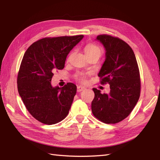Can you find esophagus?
<instances>
[{"label": "esophagus", "mask_w": 160, "mask_h": 160, "mask_svg": "<svg viewBox=\"0 0 160 160\" xmlns=\"http://www.w3.org/2000/svg\"><path fill=\"white\" fill-rule=\"evenodd\" d=\"M84 89H85V87H82V86H78L77 87V91H78V92H80V91H82Z\"/></svg>", "instance_id": "1"}]
</instances>
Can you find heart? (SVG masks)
I'll list each match as a JSON object with an SVG mask.
<instances>
[{
	"mask_svg": "<svg viewBox=\"0 0 160 160\" xmlns=\"http://www.w3.org/2000/svg\"><path fill=\"white\" fill-rule=\"evenodd\" d=\"M84 52H85L87 56H90L93 55V54H98V55L101 56L102 52V50L100 48V47L98 45H95V44L89 43L87 44V45L84 47ZM87 74L84 73H78L75 76V78L79 82L82 83H85L87 82Z\"/></svg>",
	"mask_w": 160,
	"mask_h": 160,
	"instance_id": "obj_1",
	"label": "heart"
}]
</instances>
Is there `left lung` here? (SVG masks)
<instances>
[{
	"label": "left lung",
	"mask_w": 160,
	"mask_h": 160,
	"mask_svg": "<svg viewBox=\"0 0 160 160\" xmlns=\"http://www.w3.org/2000/svg\"><path fill=\"white\" fill-rule=\"evenodd\" d=\"M106 49V60L98 76L102 84H110L108 95L93 88L91 111L105 124H116L127 118L140 98L141 81L137 60L131 47L118 37L97 36Z\"/></svg>",
	"instance_id": "8db88e82"
}]
</instances>
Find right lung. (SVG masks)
I'll list each match as a JSON object with an SVG mask.
<instances>
[{
  "instance_id": "1",
  "label": "right lung",
  "mask_w": 160,
  "mask_h": 160,
  "mask_svg": "<svg viewBox=\"0 0 160 160\" xmlns=\"http://www.w3.org/2000/svg\"><path fill=\"white\" fill-rule=\"evenodd\" d=\"M84 37H47L33 42L22 58L17 78L18 91L27 109L36 120L54 124L69 113L76 93L74 84L52 87L53 73L64 67L70 51Z\"/></svg>"
}]
</instances>
